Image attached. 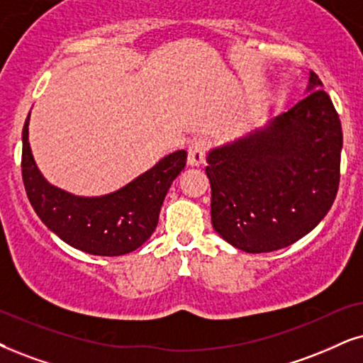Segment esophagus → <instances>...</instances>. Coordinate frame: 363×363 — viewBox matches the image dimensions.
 I'll use <instances>...</instances> for the list:
<instances>
[{
  "mask_svg": "<svg viewBox=\"0 0 363 363\" xmlns=\"http://www.w3.org/2000/svg\"><path fill=\"white\" fill-rule=\"evenodd\" d=\"M206 157V140L197 139L189 145V150H187V164L192 167L201 166L204 162Z\"/></svg>",
  "mask_w": 363,
  "mask_h": 363,
  "instance_id": "obj_1",
  "label": "esophagus"
}]
</instances>
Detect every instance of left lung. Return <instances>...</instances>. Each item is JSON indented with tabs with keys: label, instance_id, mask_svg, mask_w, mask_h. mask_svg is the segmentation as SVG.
Returning a JSON list of instances; mask_svg holds the SVG:
<instances>
[{
	"label": "left lung",
	"instance_id": "left-lung-1",
	"mask_svg": "<svg viewBox=\"0 0 363 363\" xmlns=\"http://www.w3.org/2000/svg\"><path fill=\"white\" fill-rule=\"evenodd\" d=\"M342 140L337 110L310 72L295 107L208 152L214 231L246 253L281 250L308 235L337 196Z\"/></svg>",
	"mask_w": 363,
	"mask_h": 363
}]
</instances>
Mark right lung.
Masks as SVG:
<instances>
[{
	"mask_svg": "<svg viewBox=\"0 0 363 363\" xmlns=\"http://www.w3.org/2000/svg\"><path fill=\"white\" fill-rule=\"evenodd\" d=\"M30 113L23 127L21 174L35 213L60 240L95 256H121L144 245L157 228L160 206L186 166V150L164 155L121 189L104 196H77L50 184L36 166L28 140Z\"/></svg>",
	"mask_w": 363,
	"mask_h": 363,
	"instance_id": "obj_1",
	"label": "right lung"
}]
</instances>
